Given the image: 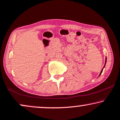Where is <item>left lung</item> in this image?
<instances>
[{
  "label": "left lung",
  "instance_id": "8db88e82",
  "mask_svg": "<svg viewBox=\"0 0 120 120\" xmlns=\"http://www.w3.org/2000/svg\"><path fill=\"white\" fill-rule=\"evenodd\" d=\"M106 62H107V58H105V65H104V67H103V68L102 69V70H101V73H100V74H99V75H101V74H102V71H103V68H104V67H105V66ZM99 76H98V77H99Z\"/></svg>",
  "mask_w": 120,
  "mask_h": 120
}]
</instances>
